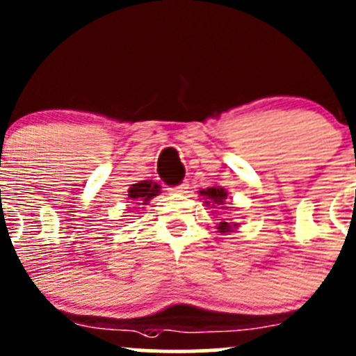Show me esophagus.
<instances>
[{
    "instance_id": "obj_1",
    "label": "esophagus",
    "mask_w": 356,
    "mask_h": 356,
    "mask_svg": "<svg viewBox=\"0 0 356 356\" xmlns=\"http://www.w3.org/2000/svg\"><path fill=\"white\" fill-rule=\"evenodd\" d=\"M186 190H188V183H179V185L173 186V188H171V193L181 195V193H186Z\"/></svg>"
}]
</instances>
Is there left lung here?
Returning a JSON list of instances; mask_svg holds the SVG:
<instances>
[{"label":"left lung","instance_id":"left-lung-1","mask_svg":"<svg viewBox=\"0 0 356 356\" xmlns=\"http://www.w3.org/2000/svg\"><path fill=\"white\" fill-rule=\"evenodd\" d=\"M200 193L205 195V197L210 200V202H205V203L213 202V203H217V205H222L223 200L227 198V191L223 188H218V186H210V188L202 190ZM230 229H232V227L227 222H222L220 225H218V230H220V232H230Z\"/></svg>","mask_w":356,"mask_h":356}]
</instances>
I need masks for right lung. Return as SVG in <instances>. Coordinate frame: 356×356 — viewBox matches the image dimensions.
Returning a JSON list of instances; mask_svg holds the SVG:
<instances>
[{
  "label": "right lung",
  "mask_w": 356,
  "mask_h": 356,
  "mask_svg": "<svg viewBox=\"0 0 356 356\" xmlns=\"http://www.w3.org/2000/svg\"><path fill=\"white\" fill-rule=\"evenodd\" d=\"M159 193V185L158 183H153L149 179V181H139L136 183L129 188V198L127 200H133V203L136 202H149L151 198L156 197Z\"/></svg>",
  "instance_id": "obj_1"
}]
</instances>
